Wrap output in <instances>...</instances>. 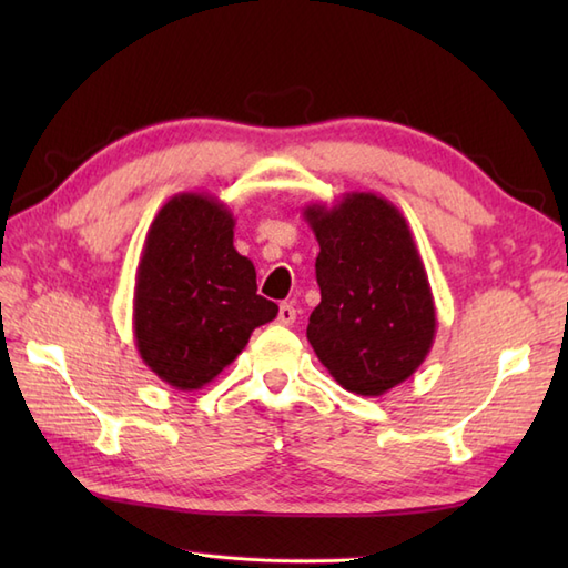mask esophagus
<instances>
[{"mask_svg": "<svg viewBox=\"0 0 568 568\" xmlns=\"http://www.w3.org/2000/svg\"><path fill=\"white\" fill-rule=\"evenodd\" d=\"M297 317V310L291 303H283L277 307V324H283V327H291Z\"/></svg>", "mask_w": 568, "mask_h": 568, "instance_id": "34e87169", "label": "esophagus"}]
</instances>
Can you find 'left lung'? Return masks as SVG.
Instances as JSON below:
<instances>
[{"label":"left lung","mask_w":568,"mask_h":568,"mask_svg":"<svg viewBox=\"0 0 568 568\" xmlns=\"http://www.w3.org/2000/svg\"><path fill=\"white\" fill-rule=\"evenodd\" d=\"M317 236L322 300L307 339L344 390L383 395L427 358L437 312L413 232L400 210L376 192H346L307 204Z\"/></svg>","instance_id":"left-lung-1"}]
</instances>
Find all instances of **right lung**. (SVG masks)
Masks as SVG:
<instances>
[{
  "label": "right lung",
  "mask_w": 568,
  "mask_h": 568,
  "mask_svg": "<svg viewBox=\"0 0 568 568\" xmlns=\"http://www.w3.org/2000/svg\"><path fill=\"white\" fill-rule=\"evenodd\" d=\"M234 214L204 192H180L155 214L141 251L134 339L155 376L200 390L244 352L277 305L256 293V268L234 248Z\"/></svg>",
  "instance_id": "add662e5"
}]
</instances>
